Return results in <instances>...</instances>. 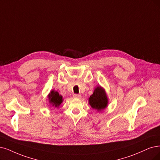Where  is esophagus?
I'll use <instances>...</instances> for the list:
<instances>
[{"mask_svg": "<svg viewBox=\"0 0 160 160\" xmlns=\"http://www.w3.org/2000/svg\"><path fill=\"white\" fill-rule=\"evenodd\" d=\"M73 97L74 98H80L82 97V96H81V94H74Z\"/></svg>", "mask_w": 160, "mask_h": 160, "instance_id": "obj_1", "label": "esophagus"}]
</instances>
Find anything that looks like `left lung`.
<instances>
[{"label": "left lung", "instance_id": "1", "mask_svg": "<svg viewBox=\"0 0 160 160\" xmlns=\"http://www.w3.org/2000/svg\"><path fill=\"white\" fill-rule=\"evenodd\" d=\"M108 103V97L102 87H97L93 93L89 98V103L92 108L100 111L107 107Z\"/></svg>", "mask_w": 160, "mask_h": 160}]
</instances>
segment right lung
I'll return each instance as SVG.
<instances>
[{
    "mask_svg": "<svg viewBox=\"0 0 160 160\" xmlns=\"http://www.w3.org/2000/svg\"><path fill=\"white\" fill-rule=\"evenodd\" d=\"M48 98L49 102L52 105V106H55L56 108H58L62 102V97L59 95L58 93L55 91H51Z\"/></svg>",
    "mask_w": 160,
    "mask_h": 160,
    "instance_id": "obj_1",
    "label": "right lung"
}]
</instances>
